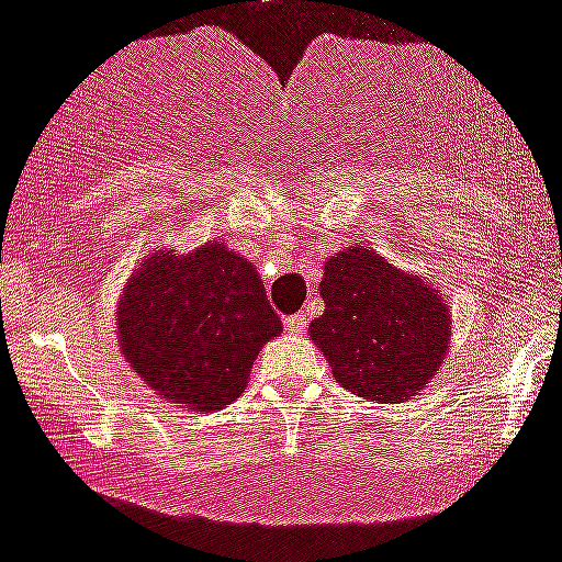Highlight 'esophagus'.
<instances>
[{
  "instance_id": "esophagus-1",
  "label": "esophagus",
  "mask_w": 562,
  "mask_h": 562,
  "mask_svg": "<svg viewBox=\"0 0 562 562\" xmlns=\"http://www.w3.org/2000/svg\"><path fill=\"white\" fill-rule=\"evenodd\" d=\"M304 328H306V314L304 312L293 314V317L285 319V330L293 333V336H299V333L304 330Z\"/></svg>"
}]
</instances>
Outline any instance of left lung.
<instances>
[{
  "instance_id": "obj_1",
  "label": "left lung",
  "mask_w": 562,
  "mask_h": 562,
  "mask_svg": "<svg viewBox=\"0 0 562 562\" xmlns=\"http://www.w3.org/2000/svg\"><path fill=\"white\" fill-rule=\"evenodd\" d=\"M319 295L325 312L310 323V338L344 390L405 403L442 371L453 317L431 280L351 245L325 261Z\"/></svg>"
}]
</instances>
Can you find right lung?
<instances>
[{"label": "right lung", "instance_id": "right-lung-1", "mask_svg": "<svg viewBox=\"0 0 562 562\" xmlns=\"http://www.w3.org/2000/svg\"><path fill=\"white\" fill-rule=\"evenodd\" d=\"M114 317L133 373L168 403L200 413L232 405L258 351L282 333L256 267L218 239L149 252Z\"/></svg>", "mask_w": 562, "mask_h": 562}]
</instances>
